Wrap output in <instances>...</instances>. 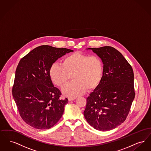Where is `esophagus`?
<instances>
[{"label": "esophagus", "instance_id": "34e87169", "mask_svg": "<svg viewBox=\"0 0 151 151\" xmlns=\"http://www.w3.org/2000/svg\"><path fill=\"white\" fill-rule=\"evenodd\" d=\"M68 101H73L75 99H76V97H69L68 98Z\"/></svg>", "mask_w": 151, "mask_h": 151}]
</instances>
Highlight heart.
Wrapping results in <instances>:
<instances>
[{
    "instance_id": "obj_1",
    "label": "heart",
    "mask_w": 151,
    "mask_h": 151,
    "mask_svg": "<svg viewBox=\"0 0 151 151\" xmlns=\"http://www.w3.org/2000/svg\"><path fill=\"white\" fill-rule=\"evenodd\" d=\"M104 71V62L101 58L79 52L67 55L62 63H54L50 67L49 76L56 86L63 87L70 80L73 81L63 90L65 96L75 97L91 91L100 85Z\"/></svg>"
}]
</instances>
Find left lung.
I'll use <instances>...</instances> for the list:
<instances>
[{
  "label": "left lung",
  "instance_id": "obj_1",
  "mask_svg": "<svg viewBox=\"0 0 151 151\" xmlns=\"http://www.w3.org/2000/svg\"><path fill=\"white\" fill-rule=\"evenodd\" d=\"M101 58L104 71L100 85L86 99L84 115L94 129H114L126 120L135 96L131 65L111 46L89 48Z\"/></svg>",
  "mask_w": 151,
  "mask_h": 151
}]
</instances>
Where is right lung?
<instances>
[{
  "label": "right lung",
  "mask_w": 151,
  "mask_h": 151,
  "mask_svg": "<svg viewBox=\"0 0 151 151\" xmlns=\"http://www.w3.org/2000/svg\"><path fill=\"white\" fill-rule=\"evenodd\" d=\"M73 51L49 45L37 47L22 58L16 70L12 95L22 119L29 126L49 129L63 114L68 99L61 100L49 69L58 58Z\"/></svg>",
  "instance_id": "1"
}]
</instances>
